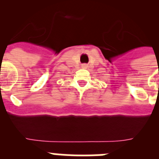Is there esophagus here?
Here are the masks:
<instances>
[{
  "instance_id": "esophagus-1",
  "label": "esophagus",
  "mask_w": 159,
  "mask_h": 159,
  "mask_svg": "<svg viewBox=\"0 0 159 159\" xmlns=\"http://www.w3.org/2000/svg\"><path fill=\"white\" fill-rule=\"evenodd\" d=\"M87 67H88V66H87L86 64H83V65H82L83 68H87Z\"/></svg>"
}]
</instances>
